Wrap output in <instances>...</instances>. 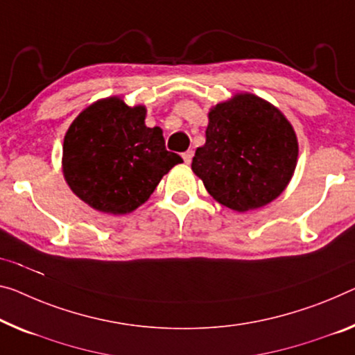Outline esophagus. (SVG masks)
I'll list each match as a JSON object with an SVG mask.
<instances>
[{
  "label": "esophagus",
  "instance_id": "34e87169",
  "mask_svg": "<svg viewBox=\"0 0 355 355\" xmlns=\"http://www.w3.org/2000/svg\"><path fill=\"white\" fill-rule=\"evenodd\" d=\"M192 157H193V152L192 150H187V152H184V154H182V159H184L185 163H187V165H189L190 162H192Z\"/></svg>",
  "mask_w": 355,
  "mask_h": 355
}]
</instances>
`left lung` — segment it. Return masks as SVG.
Masks as SVG:
<instances>
[{
  "mask_svg": "<svg viewBox=\"0 0 355 355\" xmlns=\"http://www.w3.org/2000/svg\"><path fill=\"white\" fill-rule=\"evenodd\" d=\"M206 143L196 149L192 171L216 201L246 212L276 200L291 182L298 160L292 123L254 94H236L212 106Z\"/></svg>",
  "mask_w": 355,
  "mask_h": 355,
  "instance_id": "8db88e82",
  "label": "left lung"
}]
</instances>
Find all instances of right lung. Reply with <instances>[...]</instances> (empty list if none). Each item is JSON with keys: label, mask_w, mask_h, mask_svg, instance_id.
Returning a JSON list of instances; mask_svg holds the SVG:
<instances>
[{"label": "right lung", "mask_w": 355, "mask_h": 355, "mask_svg": "<svg viewBox=\"0 0 355 355\" xmlns=\"http://www.w3.org/2000/svg\"><path fill=\"white\" fill-rule=\"evenodd\" d=\"M146 106L101 98L69 125L62 170L76 196L100 212L122 216L149 200L162 178L182 163L168 152L160 127H146Z\"/></svg>", "instance_id": "1"}]
</instances>
